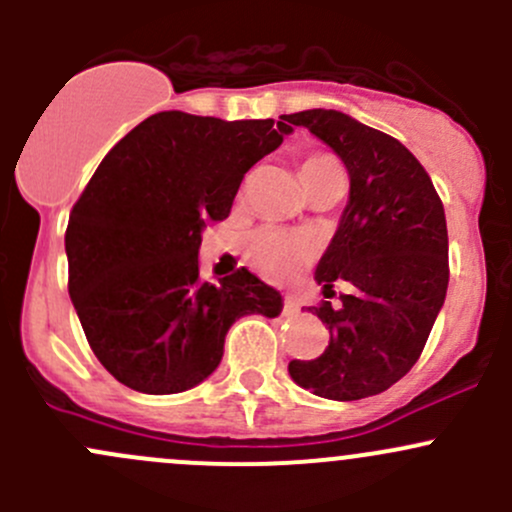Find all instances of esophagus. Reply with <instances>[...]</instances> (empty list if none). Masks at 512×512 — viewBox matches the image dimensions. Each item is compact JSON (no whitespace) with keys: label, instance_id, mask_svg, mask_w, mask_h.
Listing matches in <instances>:
<instances>
[{"label":"esophagus","instance_id":"34e87169","mask_svg":"<svg viewBox=\"0 0 512 512\" xmlns=\"http://www.w3.org/2000/svg\"><path fill=\"white\" fill-rule=\"evenodd\" d=\"M299 312V299L294 294H287L285 297V314L287 317H294Z\"/></svg>","mask_w":512,"mask_h":512}]
</instances>
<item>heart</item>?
Masks as SVG:
<instances>
[{
	"instance_id": "heart-1",
	"label": "heart",
	"mask_w": 512,
	"mask_h": 512,
	"mask_svg": "<svg viewBox=\"0 0 512 512\" xmlns=\"http://www.w3.org/2000/svg\"><path fill=\"white\" fill-rule=\"evenodd\" d=\"M337 168L339 165L334 158L309 156L302 163V178ZM247 257L267 277L282 280V277L294 275L312 257V242H309V237L299 235V232H287L280 230V227H262L247 242Z\"/></svg>"
}]
</instances>
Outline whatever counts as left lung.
Masks as SVG:
<instances>
[{"label":"left lung","mask_w":512,"mask_h":512,"mask_svg":"<svg viewBox=\"0 0 512 512\" xmlns=\"http://www.w3.org/2000/svg\"><path fill=\"white\" fill-rule=\"evenodd\" d=\"M327 143L349 173V200L314 280L334 309H314L329 347L289 361L294 384L332 401L366 399L394 386L423 352L448 289V230L441 198L414 153L396 138L332 108L282 116Z\"/></svg>","instance_id":"1"}]
</instances>
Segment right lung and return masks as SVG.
<instances>
[{
    "label": "right lung",
    "mask_w": 512,
    "mask_h": 512,
    "mask_svg": "<svg viewBox=\"0 0 512 512\" xmlns=\"http://www.w3.org/2000/svg\"><path fill=\"white\" fill-rule=\"evenodd\" d=\"M289 133L272 118L160 111L101 160L64 242L71 302L113 379L141 394L188 391L218 369L237 319L282 312V294L245 267L200 280L198 252L247 170Z\"/></svg>",
    "instance_id": "obj_1"
}]
</instances>
